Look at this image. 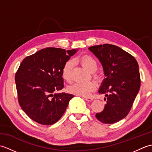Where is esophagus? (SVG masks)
<instances>
[{"label":"esophagus","mask_w":152,"mask_h":152,"mask_svg":"<svg viewBox=\"0 0 152 152\" xmlns=\"http://www.w3.org/2000/svg\"><path fill=\"white\" fill-rule=\"evenodd\" d=\"M84 99L85 100H86L87 101H93V99L92 98H91V97H84Z\"/></svg>","instance_id":"1"}]
</instances>
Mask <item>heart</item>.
Instances as JSON below:
<instances>
[{"instance_id":"obj_1","label":"heart","mask_w":152,"mask_h":152,"mask_svg":"<svg viewBox=\"0 0 152 152\" xmlns=\"http://www.w3.org/2000/svg\"><path fill=\"white\" fill-rule=\"evenodd\" d=\"M80 63L88 69L90 72H92L93 76L96 79H99L101 75L95 71L98 68V63L94 58L89 56L82 57L79 59ZM74 66L72 61L69 60L64 63L62 69V76L67 82H70L72 80V72ZM96 88V84L94 82H88L86 83H75L69 88V91L73 94L79 96H87L91 95Z\"/></svg>"}]
</instances>
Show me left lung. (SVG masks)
<instances>
[{
    "label": "left lung",
    "instance_id": "left-lung-1",
    "mask_svg": "<svg viewBox=\"0 0 152 152\" xmlns=\"http://www.w3.org/2000/svg\"><path fill=\"white\" fill-rule=\"evenodd\" d=\"M88 49L102 64L106 78L99 93L105 94L106 104L96 118L104 124H112L129 113L139 91L140 76L135 58L115 45L105 44Z\"/></svg>",
    "mask_w": 152,
    "mask_h": 152
}]
</instances>
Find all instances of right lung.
Instances as JSON below:
<instances>
[{"label":"right lung","mask_w":152,"mask_h":152,"mask_svg":"<svg viewBox=\"0 0 152 152\" xmlns=\"http://www.w3.org/2000/svg\"><path fill=\"white\" fill-rule=\"evenodd\" d=\"M76 51L46 48L25 57L19 65L15 76L19 104L38 124L56 123L74 97L69 93L53 92L63 88V66Z\"/></svg>","instance_id":"obj_1"}]
</instances>
